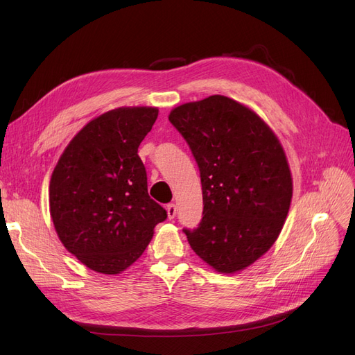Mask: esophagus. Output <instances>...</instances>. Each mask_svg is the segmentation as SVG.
Here are the masks:
<instances>
[{"label":"esophagus","mask_w":355,"mask_h":355,"mask_svg":"<svg viewBox=\"0 0 355 355\" xmlns=\"http://www.w3.org/2000/svg\"><path fill=\"white\" fill-rule=\"evenodd\" d=\"M166 214H168V218L170 220H173L174 217H175V214H177V206L175 204H166Z\"/></svg>","instance_id":"1"}]
</instances>
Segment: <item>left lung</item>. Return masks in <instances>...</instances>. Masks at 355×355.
I'll list each match as a JSON object with an SVG mask.
<instances>
[{
  "label": "left lung",
  "mask_w": 355,
  "mask_h": 355,
  "mask_svg": "<svg viewBox=\"0 0 355 355\" xmlns=\"http://www.w3.org/2000/svg\"><path fill=\"white\" fill-rule=\"evenodd\" d=\"M190 145L202 187V218L184 230L191 249L220 273H236L276 241L292 200V175L270 126L256 112L213 95L168 116Z\"/></svg>",
  "instance_id": "1"
}]
</instances>
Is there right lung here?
<instances>
[{"label": "right lung", "mask_w": 355, "mask_h": 355, "mask_svg": "<svg viewBox=\"0 0 355 355\" xmlns=\"http://www.w3.org/2000/svg\"><path fill=\"white\" fill-rule=\"evenodd\" d=\"M158 107L122 106L86 123L50 178L49 206L63 246L89 269L118 275L144 253L166 211L148 196L138 155Z\"/></svg>", "instance_id": "right-lung-1"}]
</instances>
